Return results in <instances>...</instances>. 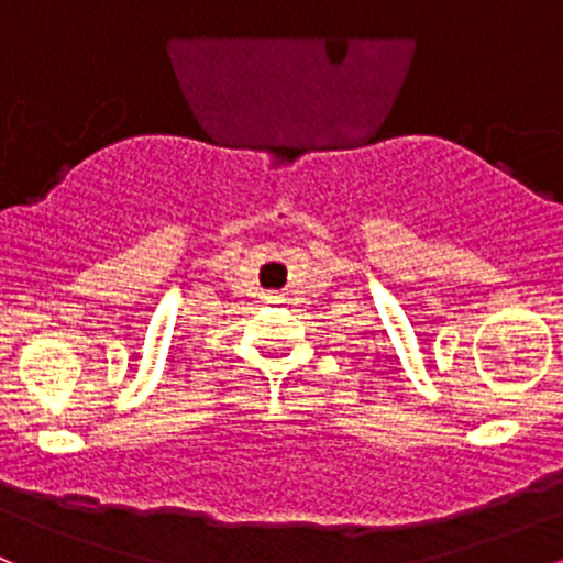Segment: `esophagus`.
Masks as SVG:
<instances>
[{
    "label": "esophagus",
    "instance_id": "esophagus-1",
    "mask_svg": "<svg viewBox=\"0 0 563 563\" xmlns=\"http://www.w3.org/2000/svg\"><path fill=\"white\" fill-rule=\"evenodd\" d=\"M263 298L268 300V303H279V295H276V292H265Z\"/></svg>",
    "mask_w": 563,
    "mask_h": 563
}]
</instances>
